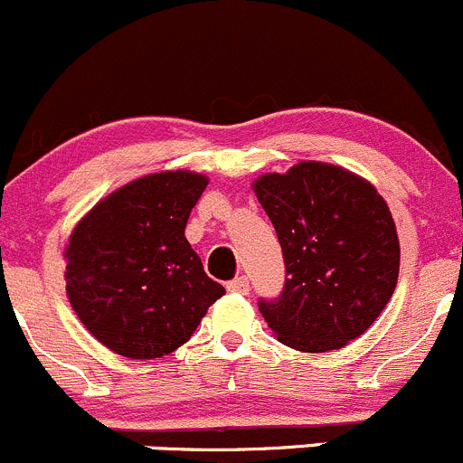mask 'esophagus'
<instances>
[{
    "instance_id": "esophagus-1",
    "label": "esophagus",
    "mask_w": 463,
    "mask_h": 463,
    "mask_svg": "<svg viewBox=\"0 0 463 463\" xmlns=\"http://www.w3.org/2000/svg\"><path fill=\"white\" fill-rule=\"evenodd\" d=\"M227 289L236 294H250V280H247V276H238V279L227 283Z\"/></svg>"
}]
</instances>
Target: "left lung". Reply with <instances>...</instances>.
<instances>
[{"instance_id":"1","label":"left lung","mask_w":463,"mask_h":463,"mask_svg":"<svg viewBox=\"0 0 463 463\" xmlns=\"http://www.w3.org/2000/svg\"><path fill=\"white\" fill-rule=\"evenodd\" d=\"M254 192L285 260L283 292L259 301L279 341L327 352L364 335L397 288L399 238L385 200L326 162L267 174Z\"/></svg>"}]
</instances>
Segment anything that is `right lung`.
Here are the masks:
<instances>
[{"mask_svg":"<svg viewBox=\"0 0 463 463\" xmlns=\"http://www.w3.org/2000/svg\"><path fill=\"white\" fill-rule=\"evenodd\" d=\"M207 187L192 171L125 184L82 218L66 247V294L99 343L128 359H158L189 341L225 288L184 238Z\"/></svg>","mask_w":463,"mask_h":463,"instance_id":"add662e5","label":"right lung"}]
</instances>
